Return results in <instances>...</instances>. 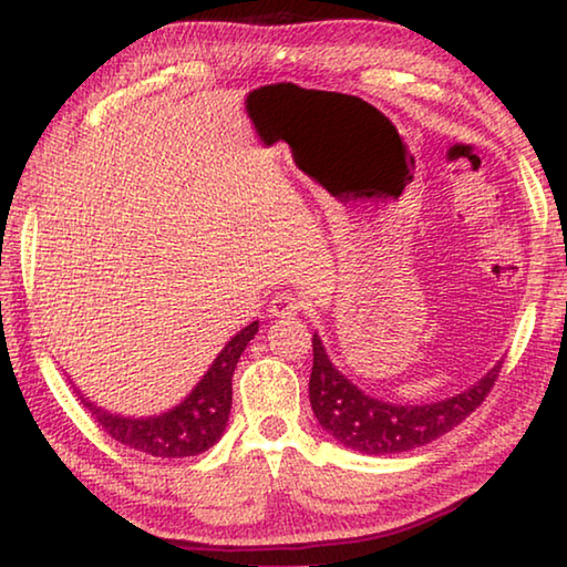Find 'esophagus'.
I'll list each match as a JSON object with an SVG mask.
<instances>
[{
    "label": "esophagus",
    "mask_w": 567,
    "mask_h": 567,
    "mask_svg": "<svg viewBox=\"0 0 567 567\" xmlns=\"http://www.w3.org/2000/svg\"><path fill=\"white\" fill-rule=\"evenodd\" d=\"M302 310V300L295 292H277L270 300V312L275 318H292Z\"/></svg>",
    "instance_id": "obj_1"
}]
</instances>
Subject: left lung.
I'll list each match as a JSON object with an SVG mask.
<instances>
[{
	"label": "left lung",
	"mask_w": 567,
	"mask_h": 567,
	"mask_svg": "<svg viewBox=\"0 0 567 567\" xmlns=\"http://www.w3.org/2000/svg\"><path fill=\"white\" fill-rule=\"evenodd\" d=\"M497 362L483 380L455 398L430 402V405H390V402L364 395L352 382L334 370L318 334H312V412L328 433L358 453L392 455L427 445L460 425L470 412L491 395L501 375Z\"/></svg>",
	"instance_id": "left-lung-1"
}]
</instances>
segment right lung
Here are the masks:
<instances>
[{
    "label": "right lung",
    "mask_w": 567,
    "mask_h": 567,
    "mask_svg": "<svg viewBox=\"0 0 567 567\" xmlns=\"http://www.w3.org/2000/svg\"><path fill=\"white\" fill-rule=\"evenodd\" d=\"M260 322L247 324L225 344L217 354L213 368L199 380V385L189 392V398L165 415L147 420H130L110 415L107 410L94 408L90 400H82L84 410H90L92 420L112 440L127 445L137 453L152 457H189L213 447L225 433L229 408H233V372L247 342L255 338Z\"/></svg>",
    "instance_id": "obj_1"
}]
</instances>
